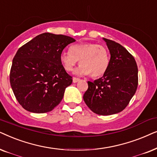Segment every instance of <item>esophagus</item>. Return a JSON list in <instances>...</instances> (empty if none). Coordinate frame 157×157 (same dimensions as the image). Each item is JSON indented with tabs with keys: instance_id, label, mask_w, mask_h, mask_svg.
<instances>
[{
	"instance_id": "obj_1",
	"label": "esophagus",
	"mask_w": 157,
	"mask_h": 157,
	"mask_svg": "<svg viewBox=\"0 0 157 157\" xmlns=\"http://www.w3.org/2000/svg\"><path fill=\"white\" fill-rule=\"evenodd\" d=\"M72 81H73V82H74V83H76V82H78V81H80V79L77 78V77H73Z\"/></svg>"
}]
</instances>
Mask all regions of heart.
I'll return each instance as SVG.
<instances>
[{"label": "heart", "mask_w": 157, "mask_h": 157, "mask_svg": "<svg viewBox=\"0 0 157 157\" xmlns=\"http://www.w3.org/2000/svg\"><path fill=\"white\" fill-rule=\"evenodd\" d=\"M80 60V66L75 70L77 75L93 77L103 76L107 71L110 56L105 47L96 43L85 42L71 46L70 51L60 54V61L67 71H72Z\"/></svg>", "instance_id": "obj_1"}]
</instances>
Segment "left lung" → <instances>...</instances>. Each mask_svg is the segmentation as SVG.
<instances>
[{
    "mask_svg": "<svg viewBox=\"0 0 157 157\" xmlns=\"http://www.w3.org/2000/svg\"><path fill=\"white\" fill-rule=\"evenodd\" d=\"M110 54L109 66L103 76L87 82L83 100L93 113L109 116L122 111L134 95L138 86L135 59L116 41L103 38Z\"/></svg>",
    "mask_w": 157,
    "mask_h": 157,
    "instance_id": "1",
    "label": "left lung"
}]
</instances>
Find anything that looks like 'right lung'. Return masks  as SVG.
Instances as JSON below:
<instances>
[{
  "mask_svg": "<svg viewBox=\"0 0 157 157\" xmlns=\"http://www.w3.org/2000/svg\"><path fill=\"white\" fill-rule=\"evenodd\" d=\"M75 39L44 33L19 48L12 62L10 83L20 105L31 113L54 109L72 82L60 61V54Z\"/></svg>",
  "mask_w": 157,
  "mask_h": 157,
  "instance_id": "right-lung-1",
  "label": "right lung"
}]
</instances>
